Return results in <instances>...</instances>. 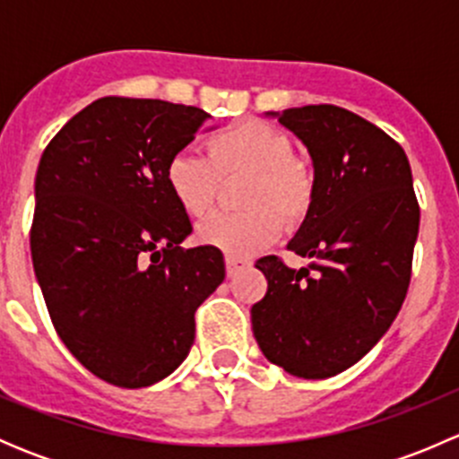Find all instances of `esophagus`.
<instances>
[{"mask_svg": "<svg viewBox=\"0 0 459 459\" xmlns=\"http://www.w3.org/2000/svg\"><path fill=\"white\" fill-rule=\"evenodd\" d=\"M248 264L244 262V259H238V257H226V275L229 277H233V275H238L239 271H244V268H247Z\"/></svg>", "mask_w": 459, "mask_h": 459, "instance_id": "esophagus-1", "label": "esophagus"}]
</instances>
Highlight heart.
<instances>
[{"label":"heart","instance_id":"heart-1","mask_svg":"<svg viewBox=\"0 0 459 459\" xmlns=\"http://www.w3.org/2000/svg\"><path fill=\"white\" fill-rule=\"evenodd\" d=\"M206 155L178 152L166 164V184L184 212L204 220L215 211L221 179L248 175L242 193L244 212L217 215L197 230L204 247L229 257H251L271 247L281 220L295 226L316 202V173L295 155L286 131L262 119H244L206 140Z\"/></svg>","mask_w":459,"mask_h":459}]
</instances>
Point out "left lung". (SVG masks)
Masks as SVG:
<instances>
[{
  "mask_svg": "<svg viewBox=\"0 0 459 459\" xmlns=\"http://www.w3.org/2000/svg\"><path fill=\"white\" fill-rule=\"evenodd\" d=\"M313 157L317 193L289 248V268L259 257L266 295L253 304L255 340L286 373L324 379L364 358L406 298L420 204L404 148L351 110L311 104L277 115Z\"/></svg>",
  "mask_w": 459,
  "mask_h": 459,
  "instance_id": "1",
  "label": "left lung"
}]
</instances>
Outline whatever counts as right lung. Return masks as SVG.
<instances>
[{
	"mask_svg": "<svg viewBox=\"0 0 459 459\" xmlns=\"http://www.w3.org/2000/svg\"><path fill=\"white\" fill-rule=\"evenodd\" d=\"M206 110L101 97L48 142L35 178L30 253L53 326L82 367L142 388L186 359L197 307L224 280L211 247L182 248L193 226L166 164Z\"/></svg>",
	"mask_w": 459,
	"mask_h": 459,
	"instance_id": "add662e5",
	"label": "right lung"
}]
</instances>
